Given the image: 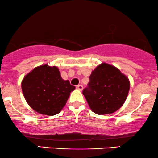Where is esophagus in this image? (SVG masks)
I'll return each mask as SVG.
<instances>
[{"mask_svg": "<svg viewBox=\"0 0 158 158\" xmlns=\"http://www.w3.org/2000/svg\"><path fill=\"white\" fill-rule=\"evenodd\" d=\"M77 90H82L83 86H82V85H77Z\"/></svg>", "mask_w": 158, "mask_h": 158, "instance_id": "34e87169", "label": "esophagus"}]
</instances>
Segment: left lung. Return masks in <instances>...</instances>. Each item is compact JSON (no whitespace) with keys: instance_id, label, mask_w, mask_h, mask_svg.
I'll return each instance as SVG.
<instances>
[{"instance_id":"1","label":"left lung","mask_w":158,"mask_h":158,"mask_svg":"<svg viewBox=\"0 0 158 158\" xmlns=\"http://www.w3.org/2000/svg\"><path fill=\"white\" fill-rule=\"evenodd\" d=\"M82 94L93 112L98 115L115 113L124 104L130 87L126 75L112 64H98L91 73Z\"/></svg>"}]
</instances>
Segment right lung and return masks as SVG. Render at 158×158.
Segmentation results:
<instances>
[{
    "mask_svg": "<svg viewBox=\"0 0 158 158\" xmlns=\"http://www.w3.org/2000/svg\"><path fill=\"white\" fill-rule=\"evenodd\" d=\"M24 98L37 113L46 115L60 113L75 87L61 77L56 66L47 64L34 68L21 82Z\"/></svg>",
    "mask_w": 158,
    "mask_h": 158,
    "instance_id": "obj_1",
    "label": "right lung"
}]
</instances>
